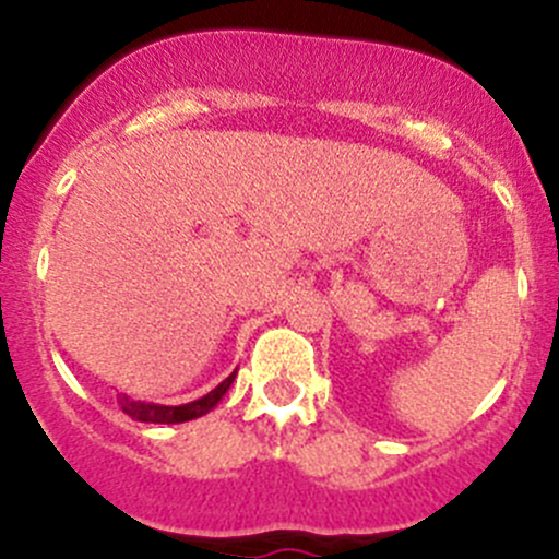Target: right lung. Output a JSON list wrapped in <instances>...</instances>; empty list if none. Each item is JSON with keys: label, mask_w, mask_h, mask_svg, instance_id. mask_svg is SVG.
<instances>
[{"label": "right lung", "mask_w": 559, "mask_h": 559, "mask_svg": "<svg viewBox=\"0 0 559 559\" xmlns=\"http://www.w3.org/2000/svg\"><path fill=\"white\" fill-rule=\"evenodd\" d=\"M235 376H238V370H235L233 376H227V379H224L216 389H211L205 397L191 400V403H183V405L143 403V400H129L127 394H118V403H121L123 414H129L132 419H138V421H154V425H180V421H191V419H197V416H205L207 411L216 408L218 400H222L224 394H227V389L233 386Z\"/></svg>", "instance_id": "1"}]
</instances>
